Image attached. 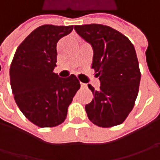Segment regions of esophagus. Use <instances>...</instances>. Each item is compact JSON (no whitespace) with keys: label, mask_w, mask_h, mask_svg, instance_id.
Masks as SVG:
<instances>
[{"label":"esophagus","mask_w":160,"mask_h":160,"mask_svg":"<svg viewBox=\"0 0 160 160\" xmlns=\"http://www.w3.org/2000/svg\"><path fill=\"white\" fill-rule=\"evenodd\" d=\"M81 87H86V84L83 83H81Z\"/></svg>","instance_id":"obj_1"}]
</instances>
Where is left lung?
<instances>
[{
    "instance_id": "left-lung-1",
    "label": "left lung",
    "mask_w": 160,
    "mask_h": 160,
    "mask_svg": "<svg viewBox=\"0 0 160 160\" xmlns=\"http://www.w3.org/2000/svg\"><path fill=\"white\" fill-rule=\"evenodd\" d=\"M75 30L92 47V68L101 82L98 91L88 84L93 94L85 105L88 118L101 127L120 125L138 95L141 72L135 49L126 36L108 26H75Z\"/></svg>"
}]
</instances>
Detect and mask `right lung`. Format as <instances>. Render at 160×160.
<instances>
[{
	"mask_svg": "<svg viewBox=\"0 0 160 160\" xmlns=\"http://www.w3.org/2000/svg\"><path fill=\"white\" fill-rule=\"evenodd\" d=\"M73 26H41L18 47L9 68L10 86L19 109L40 127L64 122L68 108L80 88L75 75L60 78L53 72L57 43Z\"/></svg>",
	"mask_w": 160,
	"mask_h": 160,
	"instance_id": "obj_1",
	"label": "right lung"
}]
</instances>
